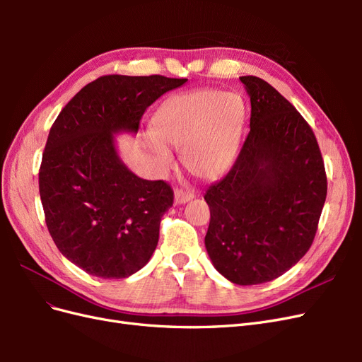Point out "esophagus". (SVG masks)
I'll return each mask as SVG.
<instances>
[{"instance_id":"obj_1","label":"esophagus","mask_w":362,"mask_h":362,"mask_svg":"<svg viewBox=\"0 0 362 362\" xmlns=\"http://www.w3.org/2000/svg\"><path fill=\"white\" fill-rule=\"evenodd\" d=\"M173 198H175V204L181 205V204H185V202L192 201V199L194 198V193H193V192H185V190L178 189V190H175Z\"/></svg>"}]
</instances>
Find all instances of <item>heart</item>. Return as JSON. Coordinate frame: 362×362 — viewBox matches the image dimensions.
<instances>
[{"label": "heart", "instance_id": "heart-1", "mask_svg": "<svg viewBox=\"0 0 362 362\" xmlns=\"http://www.w3.org/2000/svg\"><path fill=\"white\" fill-rule=\"evenodd\" d=\"M246 108L242 96L233 92L198 90L170 98L152 117L148 149L160 166L170 168L168 149L182 151L184 169L193 177L214 180L231 166Z\"/></svg>", "mask_w": 362, "mask_h": 362}]
</instances>
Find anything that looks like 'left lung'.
Listing matches in <instances>:
<instances>
[{"mask_svg": "<svg viewBox=\"0 0 362 362\" xmlns=\"http://www.w3.org/2000/svg\"><path fill=\"white\" fill-rule=\"evenodd\" d=\"M250 98V131L226 177L208 187L205 247L237 286L276 279L310 246L327 182L315 136L300 113L258 76H240Z\"/></svg>", "mask_w": 362, "mask_h": 362, "instance_id": "1", "label": "left lung"}]
</instances>
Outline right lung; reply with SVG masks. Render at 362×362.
I'll return each mask as SVG.
<instances>
[{
	"instance_id": "right-lung-1",
	"label": "right lung",
	"mask_w": 362,
	"mask_h": 362,
	"mask_svg": "<svg viewBox=\"0 0 362 362\" xmlns=\"http://www.w3.org/2000/svg\"><path fill=\"white\" fill-rule=\"evenodd\" d=\"M185 78L105 75L84 86L49 129L39 170L48 231L89 275L128 278L148 264L173 192L120 158L117 134H137L146 108Z\"/></svg>"
}]
</instances>
